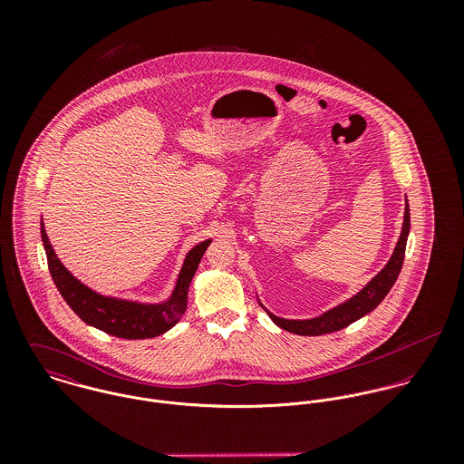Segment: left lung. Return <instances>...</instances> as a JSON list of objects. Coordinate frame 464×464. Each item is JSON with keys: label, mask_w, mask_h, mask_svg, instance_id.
<instances>
[{"label": "left lung", "mask_w": 464, "mask_h": 464, "mask_svg": "<svg viewBox=\"0 0 464 464\" xmlns=\"http://www.w3.org/2000/svg\"><path fill=\"white\" fill-rule=\"evenodd\" d=\"M409 228H411V218H409V205L405 203L401 232H400V237H398L395 252H393L392 259L388 261V265L384 266L379 271V275H375L355 296H352L350 300L343 302L341 305L334 307L331 311L324 313L322 316H316V318H311V320H285V318L275 316L273 313H269L266 309L261 302L259 304L265 307L267 316L280 329L298 334V335H324V334L341 331V329L348 327L350 324H353L359 318L372 313L386 298V295L390 293V289L397 282L398 273H400L401 265H403Z\"/></svg>", "instance_id": "left-lung-1"}]
</instances>
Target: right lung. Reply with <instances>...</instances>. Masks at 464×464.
<instances>
[{
  "mask_svg": "<svg viewBox=\"0 0 464 464\" xmlns=\"http://www.w3.org/2000/svg\"><path fill=\"white\" fill-rule=\"evenodd\" d=\"M43 245L48 257V267L52 278L61 291L67 305L76 313V316L91 327L107 332L123 339H148L169 331L186 313L189 284L198 269L201 256L205 254L210 239L197 245L188 256L180 269L177 285L171 296L162 304H139L130 300H120L114 296H103L78 278H74L66 266L57 257L53 246L41 221Z\"/></svg>",
  "mask_w": 464,
  "mask_h": 464,
  "instance_id": "right-lung-1",
  "label": "right lung"
}]
</instances>
